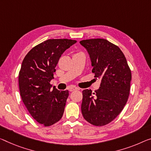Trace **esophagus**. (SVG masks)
Wrapping results in <instances>:
<instances>
[{
  "label": "esophagus",
  "mask_w": 151,
  "mask_h": 151,
  "mask_svg": "<svg viewBox=\"0 0 151 151\" xmlns=\"http://www.w3.org/2000/svg\"><path fill=\"white\" fill-rule=\"evenodd\" d=\"M69 90L70 92H73V91H74V90H79V88L77 87H71V88H69Z\"/></svg>",
  "instance_id": "esophagus-1"
}]
</instances>
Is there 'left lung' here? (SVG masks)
Here are the masks:
<instances>
[{"mask_svg": "<svg viewBox=\"0 0 151 151\" xmlns=\"http://www.w3.org/2000/svg\"><path fill=\"white\" fill-rule=\"evenodd\" d=\"M90 55L92 72L101 80L99 90L82 91V115L90 124L103 126L122 112L128 99L132 73L121 49L103 38L80 42Z\"/></svg>", "mask_w": 151, "mask_h": 151, "instance_id": "left-lung-1", "label": "left lung"}]
</instances>
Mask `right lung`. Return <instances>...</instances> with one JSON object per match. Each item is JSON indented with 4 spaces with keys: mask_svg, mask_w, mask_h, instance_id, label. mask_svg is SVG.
Segmentation results:
<instances>
[{
    "mask_svg": "<svg viewBox=\"0 0 151 151\" xmlns=\"http://www.w3.org/2000/svg\"><path fill=\"white\" fill-rule=\"evenodd\" d=\"M76 42L49 39L32 48L23 60L19 73L21 97L32 117L46 127L59 122L63 115L69 91L50 90V82L61 55Z\"/></svg>",
    "mask_w": 151,
    "mask_h": 151,
    "instance_id": "right-lung-1",
    "label": "right lung"
}]
</instances>
